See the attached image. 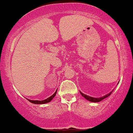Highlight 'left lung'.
Wrapping results in <instances>:
<instances>
[{"label":"left lung","mask_w":133,"mask_h":133,"mask_svg":"<svg viewBox=\"0 0 133 133\" xmlns=\"http://www.w3.org/2000/svg\"><path fill=\"white\" fill-rule=\"evenodd\" d=\"M81 92V95H82L83 97H84L86 99L88 100V101H89L90 102H93V103H98V102L101 101H103V99H104L105 98H107V97H108L109 96H110V94L112 93V92H109V94H107V95H104V96H103V97H100V98H94V97H89V96H88V95H84V94L82 93L81 92Z\"/></svg>","instance_id":"left-lung-1"}]
</instances>
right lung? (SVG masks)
<instances>
[{"label":"right lung","mask_w":133,"mask_h":133,"mask_svg":"<svg viewBox=\"0 0 133 133\" xmlns=\"http://www.w3.org/2000/svg\"><path fill=\"white\" fill-rule=\"evenodd\" d=\"M56 92H57V90H56V92H55V93L52 95V96H50V97H49V98H46V99H45V100H43V101H32V100H29V99H28V100L29 101V102H30V103H33V104H45V103H49V102L52 101V98L55 97V95H56Z\"/></svg>","instance_id":"add662e5"}]
</instances>
